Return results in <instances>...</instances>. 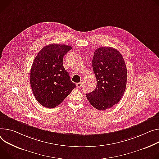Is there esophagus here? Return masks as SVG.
I'll list each match as a JSON object with an SVG mask.
<instances>
[{
    "label": "esophagus",
    "instance_id": "34e87169",
    "mask_svg": "<svg viewBox=\"0 0 159 159\" xmlns=\"http://www.w3.org/2000/svg\"><path fill=\"white\" fill-rule=\"evenodd\" d=\"M76 85H77V87L78 88H80L82 87V82H80L77 83Z\"/></svg>",
    "mask_w": 159,
    "mask_h": 159
}]
</instances>
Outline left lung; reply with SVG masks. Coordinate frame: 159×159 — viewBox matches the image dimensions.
Returning a JSON list of instances; mask_svg holds the SVG:
<instances>
[{
    "label": "left lung",
    "mask_w": 159,
    "mask_h": 159,
    "mask_svg": "<svg viewBox=\"0 0 159 159\" xmlns=\"http://www.w3.org/2000/svg\"><path fill=\"white\" fill-rule=\"evenodd\" d=\"M92 65L96 87L86 97L95 108L105 110L119 103L124 95L127 79L126 65L120 52L111 47L98 48Z\"/></svg>",
    "instance_id": "8db88e82"
}]
</instances>
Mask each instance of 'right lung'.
<instances>
[{
    "instance_id": "add662e5",
    "label": "right lung",
    "mask_w": 159,
    "mask_h": 159,
    "mask_svg": "<svg viewBox=\"0 0 159 159\" xmlns=\"http://www.w3.org/2000/svg\"><path fill=\"white\" fill-rule=\"evenodd\" d=\"M71 49L65 44H49L43 48L34 59L30 85L35 99L43 107L58 106L76 87L63 66V57Z\"/></svg>"
}]
</instances>
